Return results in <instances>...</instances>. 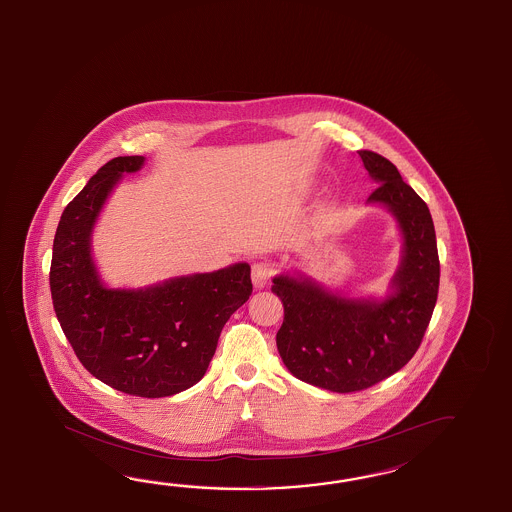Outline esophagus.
<instances>
[{"label": "esophagus", "mask_w": 512, "mask_h": 512, "mask_svg": "<svg viewBox=\"0 0 512 512\" xmlns=\"http://www.w3.org/2000/svg\"><path fill=\"white\" fill-rule=\"evenodd\" d=\"M272 276V267L271 263H267V261H258V263H254L252 265V283H254V287H265L269 281H271Z\"/></svg>", "instance_id": "34e87169"}]
</instances>
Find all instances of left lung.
I'll list each match as a JSON object with an SVG mask.
<instances>
[{
	"label": "left lung",
	"instance_id": "obj_1",
	"mask_svg": "<svg viewBox=\"0 0 512 512\" xmlns=\"http://www.w3.org/2000/svg\"><path fill=\"white\" fill-rule=\"evenodd\" d=\"M360 152L383 203L403 234V256L387 300H349L307 278L278 276L272 292L285 318L276 345L285 367L301 381L332 392L369 389L407 365L429 327L440 287L436 232L427 203L401 180L396 165Z\"/></svg>",
	"mask_w": 512,
	"mask_h": 512
}]
</instances>
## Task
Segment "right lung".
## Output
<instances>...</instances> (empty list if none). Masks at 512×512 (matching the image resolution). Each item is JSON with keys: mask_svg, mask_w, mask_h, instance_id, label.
Instances as JSON below:
<instances>
[{"mask_svg": "<svg viewBox=\"0 0 512 512\" xmlns=\"http://www.w3.org/2000/svg\"><path fill=\"white\" fill-rule=\"evenodd\" d=\"M143 161H107L65 207L49 280L54 311L81 365L116 391L163 398L203 378L223 325L251 296V267L236 263L141 291L103 287L91 258L92 227L121 174L140 171Z\"/></svg>", "mask_w": 512, "mask_h": 512, "instance_id": "right-lung-1", "label": "right lung"}]
</instances>
